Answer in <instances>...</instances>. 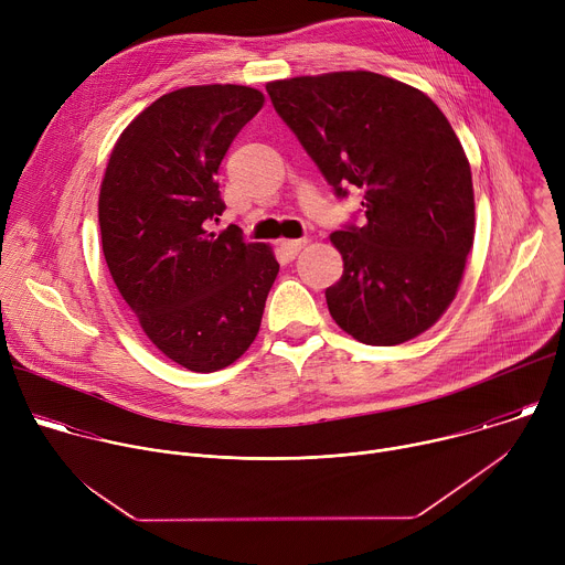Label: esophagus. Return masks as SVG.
Here are the masks:
<instances>
[{"label":"esophagus","mask_w":565,"mask_h":565,"mask_svg":"<svg viewBox=\"0 0 565 565\" xmlns=\"http://www.w3.org/2000/svg\"><path fill=\"white\" fill-rule=\"evenodd\" d=\"M306 246V238H290V241H279V248L288 259H295L299 250Z\"/></svg>","instance_id":"obj_1"}]
</instances>
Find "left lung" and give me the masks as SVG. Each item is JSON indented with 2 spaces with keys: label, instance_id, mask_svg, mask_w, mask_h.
I'll use <instances>...</instances> for the list:
<instances>
[{
  "label": "left lung",
  "instance_id": "obj_1",
  "mask_svg": "<svg viewBox=\"0 0 565 565\" xmlns=\"http://www.w3.org/2000/svg\"><path fill=\"white\" fill-rule=\"evenodd\" d=\"M279 118L338 199L364 192L366 221L331 234L344 259L327 303L338 327L393 347L434 327L473 244L471 170L445 114L423 92L371 71L268 83Z\"/></svg>",
  "mask_w": 565,
  "mask_h": 565
}]
</instances>
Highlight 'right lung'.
I'll list each match as a JSON object with an SVG mask.
<instances>
[{
  "instance_id": "1",
  "label": "right lung",
  "mask_w": 565,
  "mask_h": 565,
  "mask_svg": "<svg viewBox=\"0 0 565 565\" xmlns=\"http://www.w3.org/2000/svg\"><path fill=\"white\" fill-rule=\"evenodd\" d=\"M264 105L238 85L185 87L151 103L118 138L98 221L109 273L145 335L177 364L212 373L255 342L279 264L225 210L216 172Z\"/></svg>"
}]
</instances>
